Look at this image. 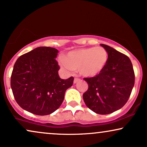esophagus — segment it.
Segmentation results:
<instances>
[{
	"mask_svg": "<svg viewBox=\"0 0 147 147\" xmlns=\"http://www.w3.org/2000/svg\"><path fill=\"white\" fill-rule=\"evenodd\" d=\"M80 79L78 78H77L76 76L75 78H74V83H76V82H78V81H80Z\"/></svg>",
	"mask_w": 147,
	"mask_h": 147,
	"instance_id": "34e87169",
	"label": "esophagus"
}]
</instances>
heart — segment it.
Here are the masks:
<instances>
[{
    "label": "heart",
    "instance_id": "heart-1",
    "mask_svg": "<svg viewBox=\"0 0 147 147\" xmlns=\"http://www.w3.org/2000/svg\"><path fill=\"white\" fill-rule=\"evenodd\" d=\"M108 54L101 46L81 48L71 51L61 60V65L67 70L79 71L84 77L100 74L108 63Z\"/></svg>",
    "mask_w": 147,
    "mask_h": 147
}]
</instances>
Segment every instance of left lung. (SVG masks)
<instances>
[{"mask_svg": "<svg viewBox=\"0 0 147 147\" xmlns=\"http://www.w3.org/2000/svg\"><path fill=\"white\" fill-rule=\"evenodd\" d=\"M101 46L108 52V63L98 75L84 78L88 88L83 99L92 111L108 115L121 109L128 101L134 86L135 74L127 56L107 45Z\"/></svg>", "mask_w": 147, "mask_h": 147, "instance_id": "8db88e82", "label": "left lung"}]
</instances>
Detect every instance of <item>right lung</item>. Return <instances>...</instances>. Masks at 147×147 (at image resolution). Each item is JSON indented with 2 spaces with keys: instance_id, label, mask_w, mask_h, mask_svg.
I'll return each mask as SVG.
<instances>
[{
  "instance_id": "1",
  "label": "right lung",
  "mask_w": 147,
  "mask_h": 147,
  "mask_svg": "<svg viewBox=\"0 0 147 147\" xmlns=\"http://www.w3.org/2000/svg\"><path fill=\"white\" fill-rule=\"evenodd\" d=\"M58 52L50 47H39L16 61L11 87L16 102L24 110L36 115H48L62 104L74 77H59L60 67L55 59Z\"/></svg>"
}]
</instances>
